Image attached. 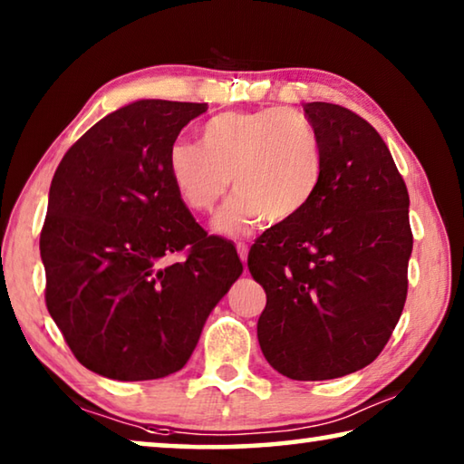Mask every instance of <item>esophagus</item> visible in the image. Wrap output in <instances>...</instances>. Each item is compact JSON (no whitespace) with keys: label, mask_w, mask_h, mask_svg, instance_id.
<instances>
[{"label":"esophagus","mask_w":464,"mask_h":464,"mask_svg":"<svg viewBox=\"0 0 464 464\" xmlns=\"http://www.w3.org/2000/svg\"><path fill=\"white\" fill-rule=\"evenodd\" d=\"M237 254H239V260L243 262V266L247 264V246L246 243H237Z\"/></svg>","instance_id":"1"}]
</instances>
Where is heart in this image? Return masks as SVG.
Listing matches in <instances>:
<instances>
[{"instance_id":"b5f03b06","label":"heart","mask_w":464,"mask_h":464,"mask_svg":"<svg viewBox=\"0 0 464 464\" xmlns=\"http://www.w3.org/2000/svg\"><path fill=\"white\" fill-rule=\"evenodd\" d=\"M176 192L194 213H210L229 190L213 227L241 237L264 218L282 223L307 207L321 179V143L313 124L286 108L231 110L200 129V147L174 140L166 155Z\"/></svg>"}]
</instances>
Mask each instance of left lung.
I'll use <instances>...</instances> for the list:
<instances>
[{"instance_id":"8db88e82","label":"left lung","mask_w":464,"mask_h":464,"mask_svg":"<svg viewBox=\"0 0 464 464\" xmlns=\"http://www.w3.org/2000/svg\"><path fill=\"white\" fill-rule=\"evenodd\" d=\"M303 108L321 143L319 186L301 213L251 246L247 268L266 290V360L293 381H327L371 364L401 317L410 194L364 119L327 102Z\"/></svg>"}]
</instances>
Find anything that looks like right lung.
Instances as JSON below:
<instances>
[{"mask_svg":"<svg viewBox=\"0 0 464 464\" xmlns=\"http://www.w3.org/2000/svg\"><path fill=\"white\" fill-rule=\"evenodd\" d=\"M202 112L194 102H132L77 139L54 171L41 231L44 301L92 372L151 381L179 371L243 272L168 174L169 145Z\"/></svg>","mask_w":464,"mask_h":464,"instance_id":"1","label":"right lung"}]
</instances>
